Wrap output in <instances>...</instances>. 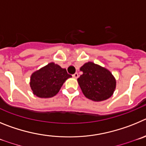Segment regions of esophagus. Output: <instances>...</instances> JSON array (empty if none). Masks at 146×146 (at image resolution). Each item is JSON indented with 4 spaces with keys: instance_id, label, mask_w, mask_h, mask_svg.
<instances>
[{
    "instance_id": "esophagus-1",
    "label": "esophagus",
    "mask_w": 146,
    "mask_h": 146,
    "mask_svg": "<svg viewBox=\"0 0 146 146\" xmlns=\"http://www.w3.org/2000/svg\"><path fill=\"white\" fill-rule=\"evenodd\" d=\"M73 78H77L78 77V74L77 73H74V74L73 75Z\"/></svg>"
}]
</instances>
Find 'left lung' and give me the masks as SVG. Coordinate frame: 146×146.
Here are the masks:
<instances>
[{"label":"left lung","instance_id":"1","mask_svg":"<svg viewBox=\"0 0 146 146\" xmlns=\"http://www.w3.org/2000/svg\"><path fill=\"white\" fill-rule=\"evenodd\" d=\"M80 70L83 74L78 78V83L86 98L100 102L112 96L116 82L108 70L89 62L81 67Z\"/></svg>","mask_w":146,"mask_h":146}]
</instances>
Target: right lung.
<instances>
[{"label": "right lung", "instance_id": "right-lung-1", "mask_svg": "<svg viewBox=\"0 0 146 146\" xmlns=\"http://www.w3.org/2000/svg\"><path fill=\"white\" fill-rule=\"evenodd\" d=\"M70 77L66 69L51 62L31 75L30 85L33 94L38 98H52L59 92L64 82Z\"/></svg>", "mask_w": 146, "mask_h": 146}]
</instances>
